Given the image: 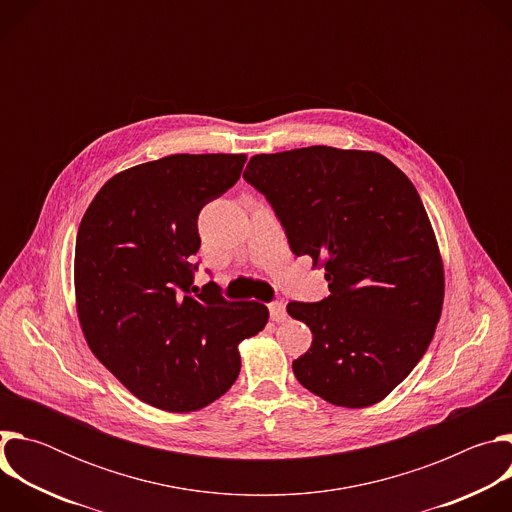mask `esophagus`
Here are the masks:
<instances>
[{"instance_id": "esophagus-1", "label": "esophagus", "mask_w": 512, "mask_h": 512, "mask_svg": "<svg viewBox=\"0 0 512 512\" xmlns=\"http://www.w3.org/2000/svg\"><path fill=\"white\" fill-rule=\"evenodd\" d=\"M269 316H271L273 322H283V320H287L285 304H283V302H271V304H269Z\"/></svg>"}]
</instances>
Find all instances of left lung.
I'll return each mask as SVG.
<instances>
[{
    "label": "left lung",
    "instance_id": "1",
    "mask_svg": "<svg viewBox=\"0 0 512 512\" xmlns=\"http://www.w3.org/2000/svg\"><path fill=\"white\" fill-rule=\"evenodd\" d=\"M243 178L265 196L294 255L322 263L330 296L289 302L312 330L296 379L338 407L385 399L425 354L444 267L411 180L375 152L326 145L259 154Z\"/></svg>",
    "mask_w": 512,
    "mask_h": 512
}]
</instances>
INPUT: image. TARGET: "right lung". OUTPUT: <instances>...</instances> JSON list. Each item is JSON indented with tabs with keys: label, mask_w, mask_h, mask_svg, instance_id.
<instances>
[{
	"label": "right lung",
	"mask_w": 512,
	"mask_h": 512,
	"mask_svg": "<svg viewBox=\"0 0 512 512\" xmlns=\"http://www.w3.org/2000/svg\"><path fill=\"white\" fill-rule=\"evenodd\" d=\"M245 154H178L113 176L75 249L77 308L95 356L141 401L186 413L225 395L239 342L267 324L259 302L194 285L198 214L241 178Z\"/></svg>",
	"instance_id": "obj_1"
}]
</instances>
